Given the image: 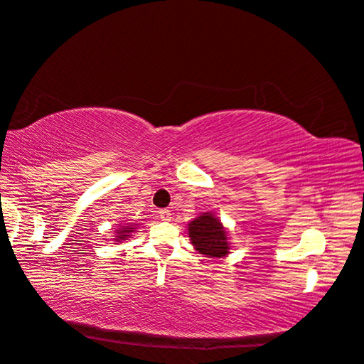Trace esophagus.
Segmentation results:
<instances>
[{"instance_id":"obj_1","label":"esophagus","mask_w":364,"mask_h":364,"mask_svg":"<svg viewBox=\"0 0 364 364\" xmlns=\"http://www.w3.org/2000/svg\"><path fill=\"white\" fill-rule=\"evenodd\" d=\"M159 219L171 220V211H168V209H161V211H159Z\"/></svg>"}]
</instances>
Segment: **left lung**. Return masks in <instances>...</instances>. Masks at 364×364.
I'll return each instance as SVG.
<instances>
[{
    "label": "left lung",
    "mask_w": 364,
    "mask_h": 364,
    "mask_svg": "<svg viewBox=\"0 0 364 364\" xmlns=\"http://www.w3.org/2000/svg\"><path fill=\"white\" fill-rule=\"evenodd\" d=\"M188 235L195 250L206 257H224L228 254L227 233L219 219L213 214L206 213L190 222Z\"/></svg>",
    "instance_id": "1"
}]
</instances>
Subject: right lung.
<instances>
[{"mask_svg": "<svg viewBox=\"0 0 364 364\" xmlns=\"http://www.w3.org/2000/svg\"><path fill=\"white\" fill-rule=\"evenodd\" d=\"M131 232H134V230H131V227L127 228V227H121V228H118L117 230V241H121V240H124L126 237H129V235L127 233H131Z\"/></svg>", "mask_w": 364, "mask_h": 364, "instance_id": "1", "label": "right lung"}]
</instances>
